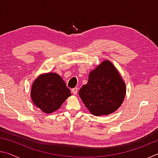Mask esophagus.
<instances>
[{
    "mask_svg": "<svg viewBox=\"0 0 158 158\" xmlns=\"http://www.w3.org/2000/svg\"><path fill=\"white\" fill-rule=\"evenodd\" d=\"M71 91H72V93H73V94L76 95L77 93V91H78V88H77V87L74 88V89L71 90Z\"/></svg>",
    "mask_w": 158,
    "mask_h": 158,
    "instance_id": "34e87169",
    "label": "esophagus"
}]
</instances>
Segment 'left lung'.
I'll use <instances>...</instances> for the list:
<instances>
[{
	"label": "left lung",
	"instance_id": "obj_1",
	"mask_svg": "<svg viewBox=\"0 0 158 158\" xmlns=\"http://www.w3.org/2000/svg\"><path fill=\"white\" fill-rule=\"evenodd\" d=\"M126 88L121 74L109 60H105L90 72L87 84L79 95L95 116L109 115L122 105Z\"/></svg>",
	"mask_w": 158,
	"mask_h": 158
}]
</instances>
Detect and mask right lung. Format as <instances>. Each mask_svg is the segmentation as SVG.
I'll list each match as a JSON object with an SVG mask.
<instances>
[{"instance_id":"1","label":"right lung","mask_w":158,"mask_h":158,"mask_svg":"<svg viewBox=\"0 0 158 158\" xmlns=\"http://www.w3.org/2000/svg\"><path fill=\"white\" fill-rule=\"evenodd\" d=\"M70 95L63 79L56 73H50L35 80L31 93L34 105L47 114L56 111Z\"/></svg>"}]
</instances>
